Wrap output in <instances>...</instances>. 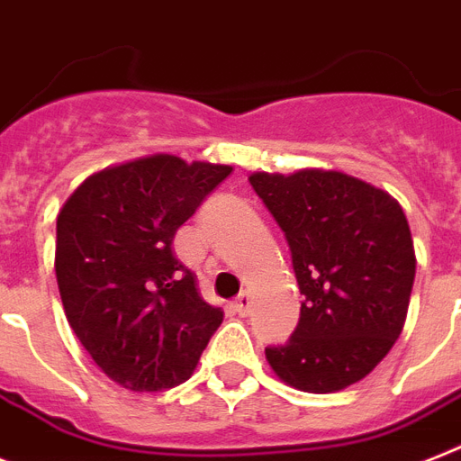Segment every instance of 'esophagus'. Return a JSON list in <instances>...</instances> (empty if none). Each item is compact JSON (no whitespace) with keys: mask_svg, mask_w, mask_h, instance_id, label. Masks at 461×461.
I'll list each match as a JSON object with an SVG mask.
<instances>
[{"mask_svg":"<svg viewBox=\"0 0 461 461\" xmlns=\"http://www.w3.org/2000/svg\"><path fill=\"white\" fill-rule=\"evenodd\" d=\"M233 308H235V313L238 315H249V311H252V296H249V292H240L238 299L233 302Z\"/></svg>","mask_w":461,"mask_h":461,"instance_id":"1","label":"esophagus"}]
</instances>
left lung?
Here are the masks:
<instances>
[{"label": "left lung", "mask_w": 461, "mask_h": 461, "mask_svg": "<svg viewBox=\"0 0 461 461\" xmlns=\"http://www.w3.org/2000/svg\"><path fill=\"white\" fill-rule=\"evenodd\" d=\"M292 252L303 294L290 341L266 360L285 384L334 393L370 375L401 337L414 283L405 212L382 188L341 171L249 176Z\"/></svg>", "instance_id": "left-lung-1"}]
</instances>
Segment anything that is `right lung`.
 Here are the masks:
<instances>
[{"label": "right lung", "mask_w": 461, "mask_h": 461, "mask_svg": "<svg viewBox=\"0 0 461 461\" xmlns=\"http://www.w3.org/2000/svg\"><path fill=\"white\" fill-rule=\"evenodd\" d=\"M230 171L176 155L139 158L91 174L59 212L56 280L66 318L124 389L184 384L223 322L171 242Z\"/></svg>", "instance_id": "1"}]
</instances>
